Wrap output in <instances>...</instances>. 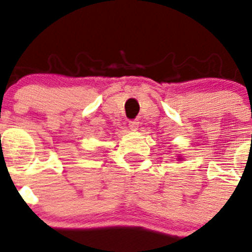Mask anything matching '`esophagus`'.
Wrapping results in <instances>:
<instances>
[{
    "mask_svg": "<svg viewBox=\"0 0 252 252\" xmlns=\"http://www.w3.org/2000/svg\"><path fill=\"white\" fill-rule=\"evenodd\" d=\"M129 128L131 129V130H137L138 126H139V121L138 119H133V121H129Z\"/></svg>",
    "mask_w": 252,
    "mask_h": 252,
    "instance_id": "1",
    "label": "esophagus"
}]
</instances>
